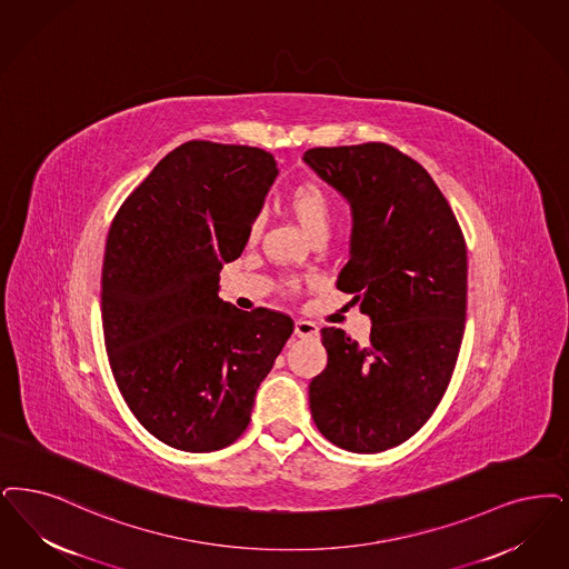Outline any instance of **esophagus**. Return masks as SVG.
<instances>
[{"label":"esophagus","instance_id":"1","mask_svg":"<svg viewBox=\"0 0 569 569\" xmlns=\"http://www.w3.org/2000/svg\"><path fill=\"white\" fill-rule=\"evenodd\" d=\"M295 335L298 337V339H318V323H313V321H307V319H296Z\"/></svg>","mask_w":569,"mask_h":569}]
</instances>
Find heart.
Masks as SVG:
<instances>
[{
	"mask_svg": "<svg viewBox=\"0 0 569 569\" xmlns=\"http://www.w3.org/2000/svg\"><path fill=\"white\" fill-rule=\"evenodd\" d=\"M290 209L298 220L302 230L313 239L316 234L328 232L332 224V201L330 197L316 186V183H305L296 188L290 197ZM262 228V218H258L251 227V237H256Z\"/></svg>",
	"mask_w": 569,
	"mask_h": 569,
	"instance_id": "obj_1",
	"label": "heart"
}]
</instances>
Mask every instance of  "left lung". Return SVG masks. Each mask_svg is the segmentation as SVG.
<instances>
[{"instance_id":"8db88e82","label":"left lung","mask_w":569,"mask_h":569,"mask_svg":"<svg viewBox=\"0 0 569 569\" xmlns=\"http://www.w3.org/2000/svg\"><path fill=\"white\" fill-rule=\"evenodd\" d=\"M302 160L351 207L337 288L370 318L360 347L323 328L328 365L309 383L313 421L353 453L402 445L432 417L466 328L468 256L430 173L387 143L313 148Z\"/></svg>"}]
</instances>
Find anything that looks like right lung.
I'll list each match as a JSON object with an SVG mask.
<instances>
[{"mask_svg":"<svg viewBox=\"0 0 569 569\" xmlns=\"http://www.w3.org/2000/svg\"><path fill=\"white\" fill-rule=\"evenodd\" d=\"M277 173L264 150L186 141L110 227L101 319L116 386L137 421L173 449L234 442L295 332L283 313H248L220 298V271L241 256Z\"/></svg>","mask_w":569,"mask_h":569,"instance_id":"add662e5","label":"right lung"}]
</instances>
